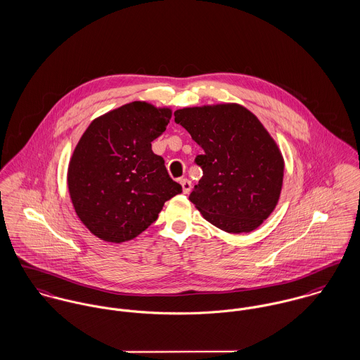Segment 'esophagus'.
<instances>
[{"label":"esophagus","instance_id":"esophagus-1","mask_svg":"<svg viewBox=\"0 0 360 360\" xmlns=\"http://www.w3.org/2000/svg\"><path fill=\"white\" fill-rule=\"evenodd\" d=\"M180 184L183 187V193L184 194H188L191 191V181L188 179H181L180 180Z\"/></svg>","mask_w":360,"mask_h":360}]
</instances>
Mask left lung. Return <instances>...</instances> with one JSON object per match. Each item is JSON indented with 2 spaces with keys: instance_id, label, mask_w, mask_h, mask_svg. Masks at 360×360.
Returning <instances> with one entry per match:
<instances>
[{
  "instance_id": "1",
  "label": "left lung",
  "mask_w": 360,
  "mask_h": 360,
  "mask_svg": "<svg viewBox=\"0 0 360 360\" xmlns=\"http://www.w3.org/2000/svg\"><path fill=\"white\" fill-rule=\"evenodd\" d=\"M204 150L195 158L202 177L190 201L217 229L250 233L278 202L284 159L257 116L238 103L183 108L174 112Z\"/></svg>"
}]
</instances>
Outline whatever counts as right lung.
<instances>
[{"label":"right lung","mask_w":360,"mask_h":360,"mask_svg":"<svg viewBox=\"0 0 360 360\" xmlns=\"http://www.w3.org/2000/svg\"><path fill=\"white\" fill-rule=\"evenodd\" d=\"M170 117L169 108L134 101L94 119L83 133L69 162L68 188L96 237L115 244L136 238L181 193L151 148Z\"/></svg>","instance_id":"1"}]
</instances>
